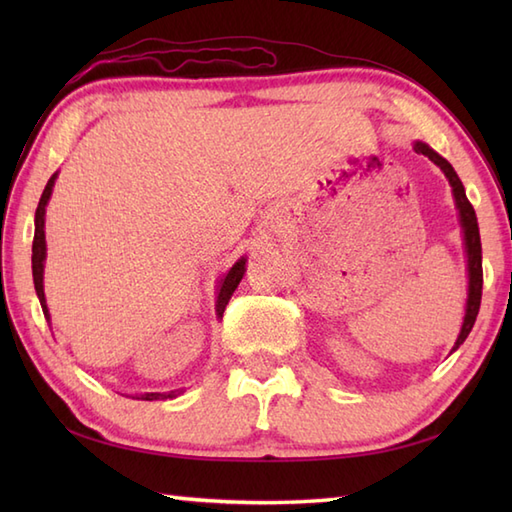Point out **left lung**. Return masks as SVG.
<instances>
[{
  "label": "left lung",
  "instance_id": "left-lung-1",
  "mask_svg": "<svg viewBox=\"0 0 512 512\" xmlns=\"http://www.w3.org/2000/svg\"><path fill=\"white\" fill-rule=\"evenodd\" d=\"M413 149L418 154L427 156L433 165H438L444 176H447L451 189H453V198H455V206H458L460 213V224L464 231V250H466V270H469V299H466V312H464V321H462V330L458 341L453 345V352L466 341V336L473 330V323L477 319V312H480V301H482V242H480V228H477V217H475V209L471 206L469 198L464 193V184L458 178V173L444 160L440 154H436L429 145L424 143H416Z\"/></svg>",
  "mask_w": 512,
  "mask_h": 512
}]
</instances>
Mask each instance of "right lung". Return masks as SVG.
I'll use <instances>...</instances> for the list:
<instances>
[{
    "instance_id": "add662e5",
    "label": "right lung",
    "mask_w": 512,
    "mask_h": 512,
    "mask_svg": "<svg viewBox=\"0 0 512 512\" xmlns=\"http://www.w3.org/2000/svg\"><path fill=\"white\" fill-rule=\"evenodd\" d=\"M54 180H57V173L48 180L46 189L41 193V200L37 206V213H35V239H32V279H35V290H37V297L41 303V310L46 314V319L50 321V312L46 306V295H43V262H46V231H43V226H46V206L48 200L52 195V187H54ZM246 273V259H237L233 264V268L228 270L224 275V279L220 281V290H217V301H215V312L217 317L222 319V314L226 310V303L228 299L233 297L235 288L239 286V281H242ZM180 391H167V394H143V396H136L138 400H167V398H176Z\"/></svg>"
}]
</instances>
